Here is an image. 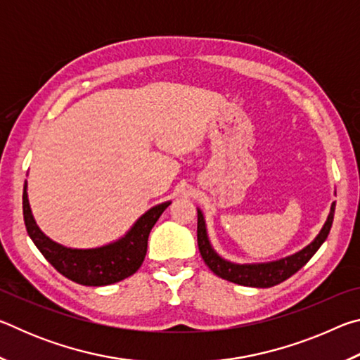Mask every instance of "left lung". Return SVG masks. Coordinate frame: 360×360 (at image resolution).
I'll use <instances>...</instances> for the list:
<instances>
[{
	"mask_svg": "<svg viewBox=\"0 0 360 360\" xmlns=\"http://www.w3.org/2000/svg\"><path fill=\"white\" fill-rule=\"evenodd\" d=\"M197 212L198 249L205 264L210 266V270L214 273V275L222 279H227L230 283L248 285V288H273V285L283 283L292 275H295V273L313 257L316 251L322 246V243L327 240V235L328 231H330L333 222L335 203H332L330 206V212H328L324 227L321 229L318 236H316L308 246H304L302 251L288 255V257L273 262H262V264H235V262L225 260L224 257H221L210 243L208 230H206V222L202 210L197 208Z\"/></svg>",
	"mask_w": 360,
	"mask_h": 360,
	"instance_id": "8db88e82",
	"label": "left lung"
}]
</instances>
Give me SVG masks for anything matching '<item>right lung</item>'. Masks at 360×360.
<instances>
[{
  "instance_id": "1",
  "label": "right lung",
  "mask_w": 360,
  "mask_h": 360,
  "mask_svg": "<svg viewBox=\"0 0 360 360\" xmlns=\"http://www.w3.org/2000/svg\"><path fill=\"white\" fill-rule=\"evenodd\" d=\"M172 202L152 206L131 229L109 245L90 249H77L60 245L44 235L36 224L32 208H30L27 181L23 186V221L36 248L46 260L65 278L82 285H109L131 276L141 266L148 251V238L158 217Z\"/></svg>"
}]
</instances>
